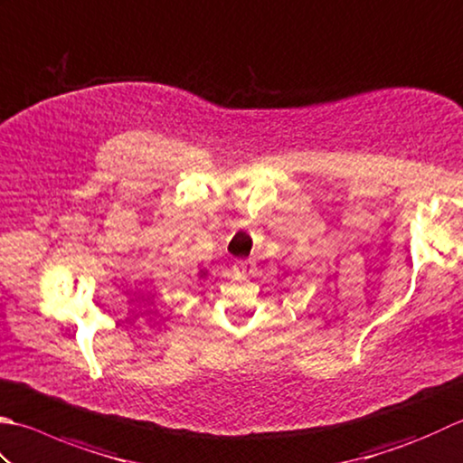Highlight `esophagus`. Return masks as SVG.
<instances>
[{"instance_id": "esophagus-1", "label": "esophagus", "mask_w": 463, "mask_h": 463, "mask_svg": "<svg viewBox=\"0 0 463 463\" xmlns=\"http://www.w3.org/2000/svg\"><path fill=\"white\" fill-rule=\"evenodd\" d=\"M252 269H255L252 260H234L232 273L237 277H249L252 273Z\"/></svg>"}]
</instances>
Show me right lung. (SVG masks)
Masks as SVG:
<instances>
[{"label":"right lung","mask_w":463,"mask_h":463,"mask_svg":"<svg viewBox=\"0 0 463 463\" xmlns=\"http://www.w3.org/2000/svg\"><path fill=\"white\" fill-rule=\"evenodd\" d=\"M198 277L204 279V277H206V270H201V273H198Z\"/></svg>","instance_id":"add662e5"}]
</instances>
